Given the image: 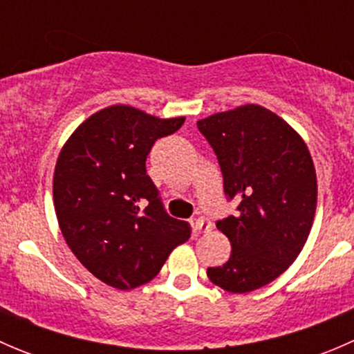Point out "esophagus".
Listing matches in <instances>:
<instances>
[{
	"label": "esophagus",
	"mask_w": 354,
	"mask_h": 354,
	"mask_svg": "<svg viewBox=\"0 0 354 354\" xmlns=\"http://www.w3.org/2000/svg\"><path fill=\"white\" fill-rule=\"evenodd\" d=\"M194 227H195V231H198V233H207V231L212 230V223H210L207 217L198 216L197 219L194 221Z\"/></svg>",
	"instance_id": "1"
}]
</instances>
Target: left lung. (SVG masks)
<instances>
[{"label": "left lung", "mask_w": 354, "mask_h": 354, "mask_svg": "<svg viewBox=\"0 0 354 354\" xmlns=\"http://www.w3.org/2000/svg\"><path fill=\"white\" fill-rule=\"evenodd\" d=\"M216 152L224 194L240 202L236 216L217 223L231 257L209 267L210 283L227 292L255 291L291 266L308 240L317 209V173L301 135L259 104L197 121Z\"/></svg>", "instance_id": "left-lung-1"}]
</instances>
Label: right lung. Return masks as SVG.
<instances>
[{
    "mask_svg": "<svg viewBox=\"0 0 354 354\" xmlns=\"http://www.w3.org/2000/svg\"><path fill=\"white\" fill-rule=\"evenodd\" d=\"M183 123L185 116L113 104L78 124L59 151L53 176L59 230L78 262L111 288L152 281L190 238L185 221L164 212L145 169L157 138Z\"/></svg>",
    "mask_w": 354,
    "mask_h": 354,
    "instance_id": "right-lung-1",
    "label": "right lung"
}]
</instances>
